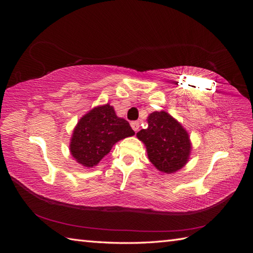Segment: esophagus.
<instances>
[{
  "instance_id": "esophagus-1",
  "label": "esophagus",
  "mask_w": 253,
  "mask_h": 253,
  "mask_svg": "<svg viewBox=\"0 0 253 253\" xmlns=\"http://www.w3.org/2000/svg\"><path fill=\"white\" fill-rule=\"evenodd\" d=\"M131 126H132V128L134 129L135 132H137L139 129V122L138 121H133V122H131Z\"/></svg>"
}]
</instances>
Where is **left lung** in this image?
I'll list each match as a JSON object with an SVG mask.
<instances>
[{
    "label": "left lung",
    "instance_id": "obj_1",
    "mask_svg": "<svg viewBox=\"0 0 253 253\" xmlns=\"http://www.w3.org/2000/svg\"><path fill=\"white\" fill-rule=\"evenodd\" d=\"M148 127L136 134L147 149L150 162L162 173L172 174L189 162L192 143L186 128L166 111L153 112Z\"/></svg>",
    "mask_w": 253,
    "mask_h": 253
}]
</instances>
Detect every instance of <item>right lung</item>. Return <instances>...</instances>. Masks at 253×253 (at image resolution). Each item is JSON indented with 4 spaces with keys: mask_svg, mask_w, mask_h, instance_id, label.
<instances>
[{
    "mask_svg": "<svg viewBox=\"0 0 253 253\" xmlns=\"http://www.w3.org/2000/svg\"><path fill=\"white\" fill-rule=\"evenodd\" d=\"M135 135L128 122L118 117L110 103L95 106L79 119L74 127L70 152L85 168L97 166L113 145Z\"/></svg>",
    "mask_w": 253,
    "mask_h": 253,
    "instance_id": "right-lung-1",
    "label": "right lung"
}]
</instances>
